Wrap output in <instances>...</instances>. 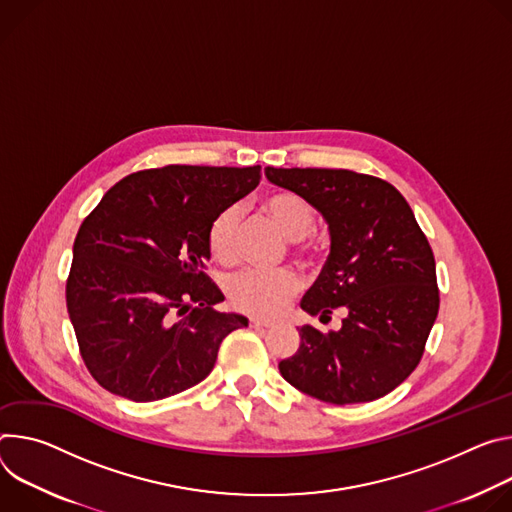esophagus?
Returning <instances> with one entry per match:
<instances>
[{
    "mask_svg": "<svg viewBox=\"0 0 512 512\" xmlns=\"http://www.w3.org/2000/svg\"><path fill=\"white\" fill-rule=\"evenodd\" d=\"M250 327H254V329H268V327H272V323L270 321H262V319H256V317H250Z\"/></svg>",
    "mask_w": 512,
    "mask_h": 512,
    "instance_id": "34e87169",
    "label": "esophagus"
}]
</instances>
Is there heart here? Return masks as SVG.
I'll return each instance as SVG.
<instances>
[{"label": "heart", "instance_id": "b5f03b06", "mask_svg": "<svg viewBox=\"0 0 512 512\" xmlns=\"http://www.w3.org/2000/svg\"><path fill=\"white\" fill-rule=\"evenodd\" d=\"M262 209L276 223L278 230L291 240L293 252L313 262L323 254L325 244L313 238L317 211L311 201L291 191H276L262 201ZM240 209L225 207L207 227V250L211 258L223 266L238 260ZM301 278L291 270L266 272L246 268L227 280V297L238 311L254 317L274 319L285 311L287 303L299 293Z\"/></svg>", "mask_w": 512, "mask_h": 512}]
</instances>
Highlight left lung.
Masks as SVG:
<instances>
[{
	"instance_id": "8db88e82",
	"label": "left lung",
	"mask_w": 512,
	"mask_h": 512,
	"mask_svg": "<svg viewBox=\"0 0 512 512\" xmlns=\"http://www.w3.org/2000/svg\"><path fill=\"white\" fill-rule=\"evenodd\" d=\"M270 183L303 195L329 223L331 252L301 301L337 331L299 329L301 346L278 370L333 405L370 403L394 390L423 358L439 311L433 250L413 209L390 183L346 168H266Z\"/></svg>"
}]
</instances>
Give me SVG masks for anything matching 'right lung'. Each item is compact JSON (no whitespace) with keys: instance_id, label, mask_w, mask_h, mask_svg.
<instances>
[{"instance_id":"add662e5","label":"right lung","mask_w":512,"mask_h":512,"mask_svg":"<svg viewBox=\"0 0 512 512\" xmlns=\"http://www.w3.org/2000/svg\"><path fill=\"white\" fill-rule=\"evenodd\" d=\"M260 179V166L138 170L83 219L67 309L99 386L152 403L207 378L223 337L248 325L213 309L223 295L203 272L207 227Z\"/></svg>"}]
</instances>
